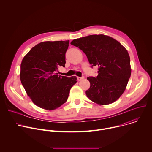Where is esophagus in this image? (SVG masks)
<instances>
[{"instance_id":"obj_1","label":"esophagus","mask_w":152,"mask_h":152,"mask_svg":"<svg viewBox=\"0 0 152 152\" xmlns=\"http://www.w3.org/2000/svg\"><path fill=\"white\" fill-rule=\"evenodd\" d=\"M83 78H84V77H77V80H78V81L81 80L83 79Z\"/></svg>"}]
</instances>
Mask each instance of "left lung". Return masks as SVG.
<instances>
[{"instance_id":"left-lung-1","label":"left lung","mask_w":152,"mask_h":152,"mask_svg":"<svg viewBox=\"0 0 152 152\" xmlns=\"http://www.w3.org/2000/svg\"><path fill=\"white\" fill-rule=\"evenodd\" d=\"M71 45L84 52L92 66L99 67L96 77H87L90 87L85 92L86 96L100 105L118 99L131 75L127 50L116 39L103 34L75 39Z\"/></svg>"}]
</instances>
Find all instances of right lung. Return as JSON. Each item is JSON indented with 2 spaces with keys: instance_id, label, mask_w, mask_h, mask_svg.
I'll return each instance as SVG.
<instances>
[{
  "instance_id": "add662e5",
  "label": "right lung",
  "mask_w": 152,
  "mask_h": 152,
  "mask_svg": "<svg viewBox=\"0 0 152 152\" xmlns=\"http://www.w3.org/2000/svg\"><path fill=\"white\" fill-rule=\"evenodd\" d=\"M69 40L44 41L32 48L20 66L21 83L33 103L46 110H53L66 103L76 76L58 75L65 67Z\"/></svg>"
}]
</instances>
